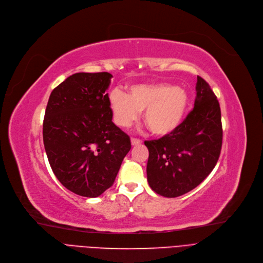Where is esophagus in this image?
Segmentation results:
<instances>
[{
  "label": "esophagus",
  "mask_w": 263,
  "mask_h": 263,
  "mask_svg": "<svg viewBox=\"0 0 263 263\" xmlns=\"http://www.w3.org/2000/svg\"><path fill=\"white\" fill-rule=\"evenodd\" d=\"M142 141L140 139H137V138H132V145H138L140 144Z\"/></svg>",
  "instance_id": "34e87169"
}]
</instances>
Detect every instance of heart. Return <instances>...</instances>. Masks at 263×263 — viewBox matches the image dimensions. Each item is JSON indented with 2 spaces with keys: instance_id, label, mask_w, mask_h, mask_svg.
Returning <instances> with one entry per match:
<instances>
[{
  "instance_id": "obj_1",
  "label": "heart",
  "mask_w": 263,
  "mask_h": 263,
  "mask_svg": "<svg viewBox=\"0 0 263 263\" xmlns=\"http://www.w3.org/2000/svg\"><path fill=\"white\" fill-rule=\"evenodd\" d=\"M109 104L115 122L121 127H128L144 110L143 120L148 129L156 136H166L176 130L183 122L189 96L176 85L157 82L132 85L128 94L114 90Z\"/></svg>"
}]
</instances>
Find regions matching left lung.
<instances>
[{
	"mask_svg": "<svg viewBox=\"0 0 263 263\" xmlns=\"http://www.w3.org/2000/svg\"><path fill=\"white\" fill-rule=\"evenodd\" d=\"M195 107L173 133L145 141L146 177L158 195L174 198L191 192L214 169L222 127L220 107L209 83L197 77Z\"/></svg>",
	"mask_w": 263,
	"mask_h": 263,
	"instance_id": "obj_1",
	"label": "left lung"
}]
</instances>
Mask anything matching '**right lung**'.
I'll list each match as a JSON object with an SVG mask.
<instances>
[{
  "label": "right lung",
  "instance_id": "add662e5",
  "mask_svg": "<svg viewBox=\"0 0 263 263\" xmlns=\"http://www.w3.org/2000/svg\"><path fill=\"white\" fill-rule=\"evenodd\" d=\"M109 72H77L51 92L43 137L49 164L64 187L82 197L101 196L114 184L132 147L112 122Z\"/></svg>",
  "mask_w": 263,
  "mask_h": 263
}]
</instances>
